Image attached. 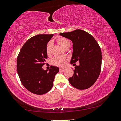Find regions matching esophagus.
<instances>
[{
    "mask_svg": "<svg viewBox=\"0 0 121 121\" xmlns=\"http://www.w3.org/2000/svg\"><path fill=\"white\" fill-rule=\"evenodd\" d=\"M59 69H60V71H63V70H65V68H59Z\"/></svg>",
    "mask_w": 121,
    "mask_h": 121,
    "instance_id": "esophagus-1",
    "label": "esophagus"
}]
</instances>
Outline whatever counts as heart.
I'll use <instances>...</instances> for the list:
<instances>
[{"label": "heart", "mask_w": 121, "mask_h": 121, "mask_svg": "<svg viewBox=\"0 0 121 121\" xmlns=\"http://www.w3.org/2000/svg\"><path fill=\"white\" fill-rule=\"evenodd\" d=\"M58 43L63 48H64L65 46L68 45L69 44H70V42L68 39L64 37H59L56 39ZM51 46H52V42H49L46 45V52L48 56H50L51 54ZM67 60V59L63 57L60 56H56L53 58L51 60V62L52 65H56V66L62 67L65 65V61Z\"/></svg>", "instance_id": "obj_1"}]
</instances>
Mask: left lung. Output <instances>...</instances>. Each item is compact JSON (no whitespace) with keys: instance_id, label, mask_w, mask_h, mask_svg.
Masks as SVG:
<instances>
[{"instance_id":"8db88e82","label":"left lung","mask_w":121,"mask_h":121,"mask_svg":"<svg viewBox=\"0 0 121 121\" xmlns=\"http://www.w3.org/2000/svg\"><path fill=\"white\" fill-rule=\"evenodd\" d=\"M60 35L69 39L73 43L71 64L78 61L79 62V65L75 67L73 76L69 78V83L79 90L92 86L101 71L102 56L99 44L91 35L82 30L77 29Z\"/></svg>"}]
</instances>
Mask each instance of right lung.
Masks as SVG:
<instances>
[{"label":"right lung","mask_w":121,"mask_h":121,"mask_svg":"<svg viewBox=\"0 0 121 121\" xmlns=\"http://www.w3.org/2000/svg\"><path fill=\"white\" fill-rule=\"evenodd\" d=\"M53 35L40 34L30 38L22 46L17 58V71L22 85L31 93L42 95L50 91L53 85L58 67L51 66L44 70L48 55L46 45Z\"/></svg>","instance_id":"1"}]
</instances>
